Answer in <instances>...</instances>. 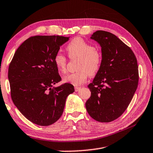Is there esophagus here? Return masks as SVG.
Listing matches in <instances>:
<instances>
[{
  "instance_id": "1",
  "label": "esophagus",
  "mask_w": 153,
  "mask_h": 153,
  "mask_svg": "<svg viewBox=\"0 0 153 153\" xmlns=\"http://www.w3.org/2000/svg\"><path fill=\"white\" fill-rule=\"evenodd\" d=\"M80 89H81V88L80 87H75V91H78Z\"/></svg>"
}]
</instances>
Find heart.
I'll use <instances>...</instances> for the list:
<instances>
[{"label":"heart","instance_id":"b5f03b06","mask_svg":"<svg viewBox=\"0 0 153 153\" xmlns=\"http://www.w3.org/2000/svg\"><path fill=\"white\" fill-rule=\"evenodd\" d=\"M66 50L71 59L79 58L77 71L75 73L65 75L63 82L74 85L84 83L89 76H94L100 69L102 55L98 49L82 38L74 39L66 46ZM55 68L60 73H65L67 58L62 53H57L53 59Z\"/></svg>","mask_w":153,"mask_h":153}]
</instances>
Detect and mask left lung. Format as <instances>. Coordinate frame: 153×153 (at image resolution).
Returning a JSON list of instances; mask_svg holds the SVG:
<instances>
[{"label": "left lung", "mask_w": 153, "mask_h": 153, "mask_svg": "<svg viewBox=\"0 0 153 153\" xmlns=\"http://www.w3.org/2000/svg\"><path fill=\"white\" fill-rule=\"evenodd\" d=\"M90 39L101 47L102 63L88 85L91 96L85 108L94 120L110 123L124 112L137 90V60L131 49L112 33L97 30Z\"/></svg>", "instance_id": "obj_1"}]
</instances>
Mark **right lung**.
I'll list each match as a JSON object with an SVG mask.
<instances>
[{"instance_id":"obj_1","label":"right lung","mask_w":153,"mask_h":153,"mask_svg":"<svg viewBox=\"0 0 153 153\" xmlns=\"http://www.w3.org/2000/svg\"><path fill=\"white\" fill-rule=\"evenodd\" d=\"M63 36H34L27 39L15 53L8 78L14 104L29 121L49 126L59 120L65 101L75 91L62 80L53 59L60 47L69 40Z\"/></svg>"}]
</instances>
